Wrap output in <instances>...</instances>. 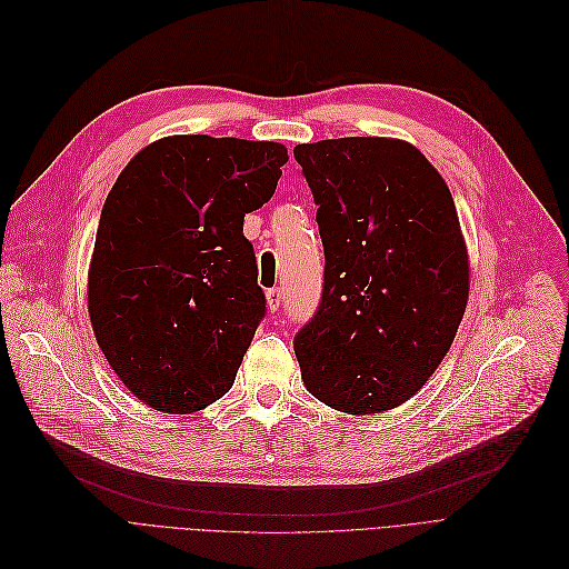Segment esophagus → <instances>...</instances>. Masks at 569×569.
<instances>
[{
  "mask_svg": "<svg viewBox=\"0 0 569 569\" xmlns=\"http://www.w3.org/2000/svg\"><path fill=\"white\" fill-rule=\"evenodd\" d=\"M266 301H268V310L270 312H278L282 308V291L276 287V289H268L266 291Z\"/></svg>",
  "mask_w": 569,
  "mask_h": 569,
  "instance_id": "1",
  "label": "esophagus"
}]
</instances>
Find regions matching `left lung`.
Segmentation results:
<instances>
[{
	"mask_svg": "<svg viewBox=\"0 0 569 569\" xmlns=\"http://www.w3.org/2000/svg\"><path fill=\"white\" fill-rule=\"evenodd\" d=\"M293 157L317 206L323 289L293 338L308 391L377 415L436 372L463 319L470 268L451 192L408 141L349 137Z\"/></svg>",
	"mask_w": 569,
	"mask_h": 569,
	"instance_id": "1",
	"label": "left lung"
}]
</instances>
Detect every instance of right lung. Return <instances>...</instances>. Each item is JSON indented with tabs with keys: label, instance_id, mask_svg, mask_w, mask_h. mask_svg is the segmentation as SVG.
<instances>
[{
	"label": "right lung",
	"instance_id": "add662e5",
	"mask_svg": "<svg viewBox=\"0 0 569 569\" xmlns=\"http://www.w3.org/2000/svg\"><path fill=\"white\" fill-rule=\"evenodd\" d=\"M287 159L273 141L167 137L108 192L88 310L106 361L152 410L197 412L233 387L266 315L242 220Z\"/></svg>",
	"mask_w": 569,
	"mask_h": 569
}]
</instances>
